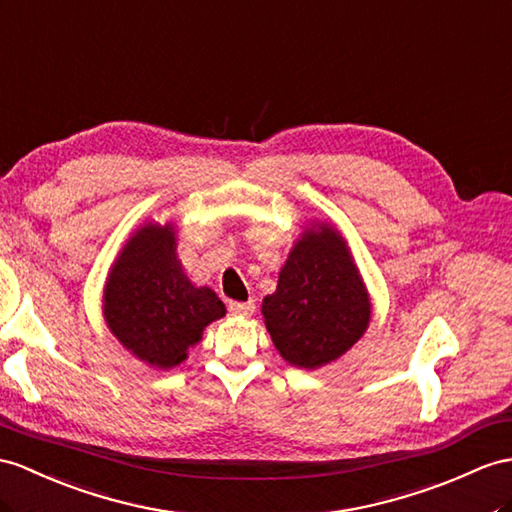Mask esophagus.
<instances>
[{
  "label": "esophagus",
  "mask_w": 512,
  "mask_h": 512,
  "mask_svg": "<svg viewBox=\"0 0 512 512\" xmlns=\"http://www.w3.org/2000/svg\"><path fill=\"white\" fill-rule=\"evenodd\" d=\"M228 308H230V313H232V315L249 317V315L254 313L256 304H254V299H249V302H230V304H228Z\"/></svg>",
  "instance_id": "esophagus-1"
}]
</instances>
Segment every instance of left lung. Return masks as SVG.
<instances>
[{"label":"left lung","instance_id":"left-lung-1","mask_svg":"<svg viewBox=\"0 0 512 512\" xmlns=\"http://www.w3.org/2000/svg\"><path fill=\"white\" fill-rule=\"evenodd\" d=\"M304 234L263 299L265 326L286 363L328 365L363 336L371 304L343 236L330 226Z\"/></svg>","mask_w":512,"mask_h":512}]
</instances>
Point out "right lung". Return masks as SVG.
<instances>
[{"label": "right lung", "instance_id": "1", "mask_svg": "<svg viewBox=\"0 0 512 512\" xmlns=\"http://www.w3.org/2000/svg\"><path fill=\"white\" fill-rule=\"evenodd\" d=\"M226 315L215 291L193 286L176 256L171 226H145L123 247L106 282L104 317L112 334L143 363L171 369Z\"/></svg>", "mask_w": 512, "mask_h": 512}]
</instances>
